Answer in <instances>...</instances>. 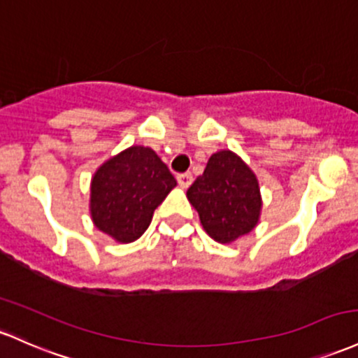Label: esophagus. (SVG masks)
Returning a JSON list of instances; mask_svg holds the SVG:
<instances>
[{
    "instance_id": "34e87169",
    "label": "esophagus",
    "mask_w": 358,
    "mask_h": 358,
    "mask_svg": "<svg viewBox=\"0 0 358 358\" xmlns=\"http://www.w3.org/2000/svg\"><path fill=\"white\" fill-rule=\"evenodd\" d=\"M176 180H178L180 187L187 188L194 180V176H192V173H180V175H176Z\"/></svg>"
}]
</instances>
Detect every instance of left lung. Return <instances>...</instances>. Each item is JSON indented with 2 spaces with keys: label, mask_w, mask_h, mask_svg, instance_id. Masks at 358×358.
<instances>
[{
  "label": "left lung",
  "mask_w": 358,
  "mask_h": 358,
  "mask_svg": "<svg viewBox=\"0 0 358 358\" xmlns=\"http://www.w3.org/2000/svg\"><path fill=\"white\" fill-rule=\"evenodd\" d=\"M210 238L231 243L257 226L262 210L258 180L239 156L214 152L202 175L187 190Z\"/></svg>",
  "instance_id": "1"
}]
</instances>
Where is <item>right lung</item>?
Wrapping results in <instances>:
<instances>
[{"instance_id": "1", "label": "right lung", "mask_w": 358, "mask_h": 358, "mask_svg": "<svg viewBox=\"0 0 358 358\" xmlns=\"http://www.w3.org/2000/svg\"><path fill=\"white\" fill-rule=\"evenodd\" d=\"M176 180L152 149L132 146L98 168L92 180V219L120 243L136 241Z\"/></svg>"}]
</instances>
